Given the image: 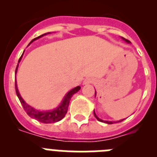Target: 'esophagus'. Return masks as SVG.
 I'll return each instance as SVG.
<instances>
[{
    "label": "esophagus",
    "instance_id": "1",
    "mask_svg": "<svg viewBox=\"0 0 157 157\" xmlns=\"http://www.w3.org/2000/svg\"><path fill=\"white\" fill-rule=\"evenodd\" d=\"M94 82V80L91 78H85V80L83 81V85H88V84H90Z\"/></svg>",
    "mask_w": 157,
    "mask_h": 157
}]
</instances>
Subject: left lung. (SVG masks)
<instances>
[{
  "mask_svg": "<svg viewBox=\"0 0 157 157\" xmlns=\"http://www.w3.org/2000/svg\"><path fill=\"white\" fill-rule=\"evenodd\" d=\"M123 40H125V41H127V42L130 43V41H128V40L125 39V38H123ZM95 95H96V91H95ZM94 116H95V117H96V119H97V120H98V121H100V122H102V123H108V124H112V123H116V122H115V121H105V120H101V119H100V118H98V116H97V115H96V113H95V112H94ZM123 120H124V119H123V120H120V121H117V123H119V122L123 121Z\"/></svg>",
  "mask_w": 157,
  "mask_h": 157,
  "instance_id": "1",
  "label": "left lung"
}]
</instances>
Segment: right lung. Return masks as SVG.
Segmentation results:
<instances>
[{"mask_svg":"<svg viewBox=\"0 0 157 157\" xmlns=\"http://www.w3.org/2000/svg\"><path fill=\"white\" fill-rule=\"evenodd\" d=\"M50 34V32L45 33V34H42V35H40L38 36V37H35V38H34V39L30 41V44L31 42H33L34 41H35V40L38 39V38H40V37H43L44 35H46V34ZM30 44H29V45H30ZM22 56H23V55L21 56V57L19 58V62H18V63H19ZM18 67H19V63H18L17 67H16V72H17ZM15 88H16V95H17L19 101H20V103H21L22 105H23L25 112H27V114L29 116H30L31 118H34V119L37 120V121L41 122V123H56V122L59 121V120H61L64 117L67 112V109H68V106H69V103H70L71 98V97L74 95L75 94H76L78 91L80 89H81V87L78 86L75 87V88L72 89L71 90L69 91V92L65 95L63 101H62L61 104H60V105H59L56 109H53V110L52 111H45V112H44V111L37 110V109H34L33 107H31L30 105H29L28 104H27L26 102H25L24 100L22 98V97L20 96V94H19V90H18L17 85H16V82H15Z\"/></svg>","mask_w":157,"mask_h":157,"instance_id":"1","label":"right lung"}]
</instances>
